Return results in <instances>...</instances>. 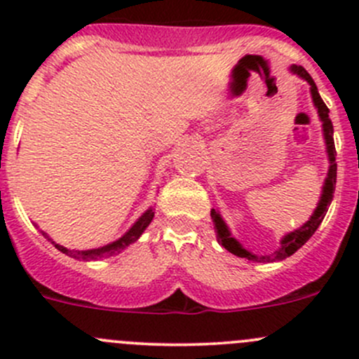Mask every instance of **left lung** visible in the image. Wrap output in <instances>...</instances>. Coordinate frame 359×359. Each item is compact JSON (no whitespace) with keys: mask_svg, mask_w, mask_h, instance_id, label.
<instances>
[{"mask_svg":"<svg viewBox=\"0 0 359 359\" xmlns=\"http://www.w3.org/2000/svg\"><path fill=\"white\" fill-rule=\"evenodd\" d=\"M290 72L297 74L299 78L306 79L311 86V97H313V104L314 107L318 109V116H320L321 123H323V137H325V146H327V154H328V161H330V166H328V173L327 179H325L323 184V191H321V198L320 203H318L316 210L313 212L311 219L307 220L304 226H300L299 229L292 231L288 233L287 236L281 238L280 247L274 253L271 255H255V253L248 252L247 248H243V245L236 240V238L231 236V231L227 227V224L224 222V219L220 217V213L217 212L215 208H212L210 215H212L213 224H215V233H217V241L222 245L227 252L234 253L236 257H241V259H248L253 260V262H274V260H283L287 257L293 255L302 245H306V241L309 240L311 236L314 234V231L320 227L321 220L325 219L328 212V206H330L332 200H334V191H335V182H337V163H335V144H334V125H332V119L328 118V107L327 104L323 102V99L320 97L316 88V83L313 81L309 72L306 71L302 66H290Z\"/></svg>","mask_w":359,"mask_h":359,"instance_id":"1","label":"left lung"}]
</instances>
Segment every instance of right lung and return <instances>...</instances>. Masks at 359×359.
Returning <instances> with one entry per match:
<instances>
[{"mask_svg": "<svg viewBox=\"0 0 359 359\" xmlns=\"http://www.w3.org/2000/svg\"><path fill=\"white\" fill-rule=\"evenodd\" d=\"M154 217V210L153 206H149V208L146 210V212L142 213V215L139 217V219L135 220V224H133L132 227H130L128 231H126L125 234H123L119 240L112 241V243L106 245V247H100V248H92V250H69L66 247H62V245L55 243V241L52 240V238L48 236V234L45 233V231H41V234L45 238H48L50 241H52L53 245H55L57 250H60L62 253H66V255L72 257V259H78V260H85V262H88V260H97V259H102V257H111V255H116V253L123 252L128 245L135 243L137 240H139L140 236H142L144 231L147 229V226L151 224V220H153Z\"/></svg>", "mask_w": 359, "mask_h": 359, "instance_id": "add662e5", "label": "right lung"}]
</instances>
